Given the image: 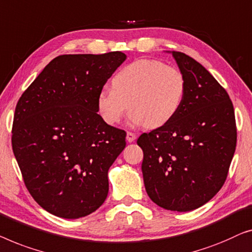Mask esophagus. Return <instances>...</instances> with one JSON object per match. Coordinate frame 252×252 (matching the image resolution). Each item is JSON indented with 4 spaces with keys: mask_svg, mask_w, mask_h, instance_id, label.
Returning a JSON list of instances; mask_svg holds the SVG:
<instances>
[{
    "mask_svg": "<svg viewBox=\"0 0 252 252\" xmlns=\"http://www.w3.org/2000/svg\"><path fill=\"white\" fill-rule=\"evenodd\" d=\"M134 139H136V134H134L133 132H130V131H127V132H126V140L129 141V143H132V141H134Z\"/></svg>",
    "mask_w": 252,
    "mask_h": 252,
    "instance_id": "esophagus-1",
    "label": "esophagus"
}]
</instances>
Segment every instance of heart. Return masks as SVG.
<instances>
[{
  "label": "heart",
  "instance_id": "1",
  "mask_svg": "<svg viewBox=\"0 0 252 252\" xmlns=\"http://www.w3.org/2000/svg\"><path fill=\"white\" fill-rule=\"evenodd\" d=\"M186 92L183 73L155 59H138L119 70L113 88L97 95V111L109 126L118 125L126 112L130 126L158 127L175 118Z\"/></svg>",
  "mask_w": 252,
  "mask_h": 252
}]
</instances>
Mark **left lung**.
Returning a JSON list of instances; mask_svg holds the SVG:
<instances>
[{
	"mask_svg": "<svg viewBox=\"0 0 252 252\" xmlns=\"http://www.w3.org/2000/svg\"><path fill=\"white\" fill-rule=\"evenodd\" d=\"M168 52L186 81L182 107L137 144L144 152L141 171L151 200L186 212L207 203L224 185L236 147L235 115L227 92L200 63Z\"/></svg>",
	"mask_w": 252,
	"mask_h": 252,
	"instance_id": "left-lung-1",
	"label": "left lung"
}]
</instances>
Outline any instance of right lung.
I'll return each instance as SVG.
<instances>
[{
  "label": "right lung",
  "mask_w": 252,
  "mask_h": 252,
  "mask_svg": "<svg viewBox=\"0 0 252 252\" xmlns=\"http://www.w3.org/2000/svg\"><path fill=\"white\" fill-rule=\"evenodd\" d=\"M126 59L120 51L56 57L16 106L12 150L25 185L57 217H86L107 197L126 131L108 126L95 101Z\"/></svg>",
  "instance_id": "right-lung-1"
}]
</instances>
